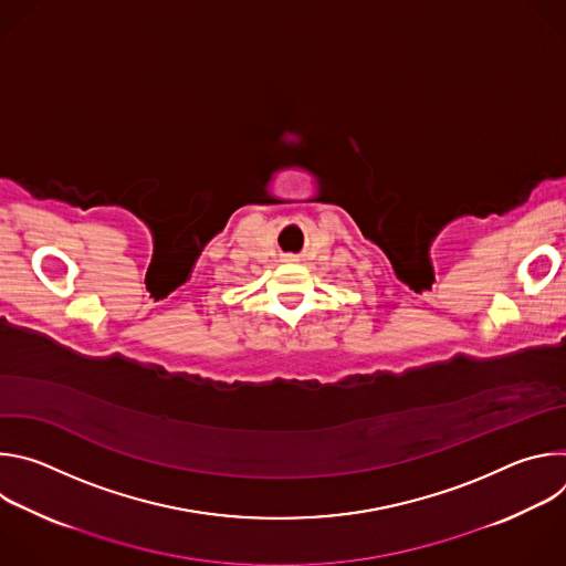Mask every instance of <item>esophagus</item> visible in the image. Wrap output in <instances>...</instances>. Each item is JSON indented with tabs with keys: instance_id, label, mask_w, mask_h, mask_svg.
Listing matches in <instances>:
<instances>
[{
	"instance_id": "esophagus-1",
	"label": "esophagus",
	"mask_w": 566,
	"mask_h": 566,
	"mask_svg": "<svg viewBox=\"0 0 566 566\" xmlns=\"http://www.w3.org/2000/svg\"><path fill=\"white\" fill-rule=\"evenodd\" d=\"M286 260H291V262H293V260H295V258H293V255H289V258H286Z\"/></svg>"
}]
</instances>
